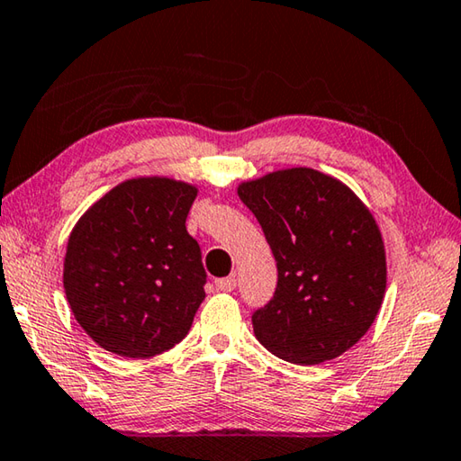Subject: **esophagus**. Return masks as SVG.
<instances>
[{
  "label": "esophagus",
  "mask_w": 461,
  "mask_h": 461,
  "mask_svg": "<svg viewBox=\"0 0 461 461\" xmlns=\"http://www.w3.org/2000/svg\"><path fill=\"white\" fill-rule=\"evenodd\" d=\"M236 285H238V279L233 275L231 276H223V279H217L215 281V287L219 291H225V294H230V291L236 289Z\"/></svg>",
  "instance_id": "1"
}]
</instances>
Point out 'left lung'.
Listing matches in <instances>:
<instances>
[{
    "mask_svg": "<svg viewBox=\"0 0 461 461\" xmlns=\"http://www.w3.org/2000/svg\"><path fill=\"white\" fill-rule=\"evenodd\" d=\"M276 260V289L252 313L262 347L297 365L336 359L374 324L385 294L384 240L347 185L312 167L242 182Z\"/></svg>",
    "mask_w": 461,
    "mask_h": 461,
    "instance_id": "1",
    "label": "left lung"
}]
</instances>
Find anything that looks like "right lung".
Masks as SVG:
<instances>
[{
	"label": "right lung",
	"mask_w": 461,
	"mask_h": 461,
	"mask_svg": "<svg viewBox=\"0 0 461 461\" xmlns=\"http://www.w3.org/2000/svg\"><path fill=\"white\" fill-rule=\"evenodd\" d=\"M196 186L162 176L121 182L71 230L63 287L102 348L148 359L185 339L204 299L201 248L186 231Z\"/></svg>",
	"instance_id": "add662e5"
}]
</instances>
